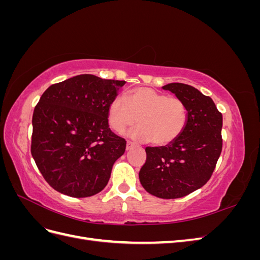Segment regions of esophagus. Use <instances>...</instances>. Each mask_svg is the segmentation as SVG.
<instances>
[{
  "instance_id": "34e87169",
  "label": "esophagus",
  "mask_w": 260,
  "mask_h": 260,
  "mask_svg": "<svg viewBox=\"0 0 260 260\" xmlns=\"http://www.w3.org/2000/svg\"><path fill=\"white\" fill-rule=\"evenodd\" d=\"M133 146H135V144H133L132 142H130V141H128L127 146H125V149H127V151H129V149H131Z\"/></svg>"
}]
</instances>
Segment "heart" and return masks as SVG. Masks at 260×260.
<instances>
[{
    "label": "heart",
    "mask_w": 260,
    "mask_h": 260,
    "mask_svg": "<svg viewBox=\"0 0 260 260\" xmlns=\"http://www.w3.org/2000/svg\"><path fill=\"white\" fill-rule=\"evenodd\" d=\"M125 100L115 98L108 106V120L118 133L132 127L130 137L138 141H149L155 145L174 142L184 131L187 123V108L176 96L151 88H137L125 93Z\"/></svg>",
    "instance_id": "heart-1"
}]
</instances>
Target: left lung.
Listing matches in <instances>:
<instances>
[{"label": "left lung", "mask_w": 260, "mask_h": 260, "mask_svg": "<svg viewBox=\"0 0 260 260\" xmlns=\"http://www.w3.org/2000/svg\"><path fill=\"white\" fill-rule=\"evenodd\" d=\"M162 89L184 102L187 123L174 142L145 148L139 178L149 194L170 200L183 198L210 179L222 149V115L214 101L194 86L176 82Z\"/></svg>", "instance_id": "1"}]
</instances>
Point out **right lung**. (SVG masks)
<instances>
[{
	"instance_id": "obj_1",
	"label": "right lung",
	"mask_w": 260,
	"mask_h": 260,
	"mask_svg": "<svg viewBox=\"0 0 260 260\" xmlns=\"http://www.w3.org/2000/svg\"><path fill=\"white\" fill-rule=\"evenodd\" d=\"M125 83L79 75L52 84L32 116L31 155L54 190L72 198L101 192L125 140L108 124V106Z\"/></svg>"
}]
</instances>
